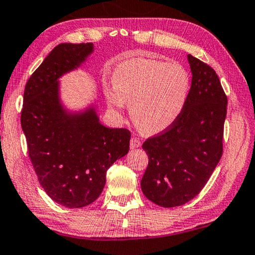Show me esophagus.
<instances>
[{
    "label": "esophagus",
    "instance_id": "1",
    "mask_svg": "<svg viewBox=\"0 0 255 255\" xmlns=\"http://www.w3.org/2000/svg\"><path fill=\"white\" fill-rule=\"evenodd\" d=\"M140 140L137 137H131L130 139V147L131 149H136V147H139L140 146Z\"/></svg>",
    "mask_w": 255,
    "mask_h": 255
}]
</instances>
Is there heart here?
<instances>
[{"label": "heart", "mask_w": 255, "mask_h": 255, "mask_svg": "<svg viewBox=\"0 0 255 255\" xmlns=\"http://www.w3.org/2000/svg\"><path fill=\"white\" fill-rule=\"evenodd\" d=\"M113 88L105 89L108 104L121 112L130 105V117L139 130L157 134L175 123L187 102L190 78L177 63L135 57L118 64Z\"/></svg>", "instance_id": "b5f03b06"}]
</instances>
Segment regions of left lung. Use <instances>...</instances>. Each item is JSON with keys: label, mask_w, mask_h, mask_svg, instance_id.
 Instances as JSON below:
<instances>
[{"label": "left lung", "mask_w": 255, "mask_h": 255, "mask_svg": "<svg viewBox=\"0 0 255 255\" xmlns=\"http://www.w3.org/2000/svg\"><path fill=\"white\" fill-rule=\"evenodd\" d=\"M188 60L192 81L180 117L142 145L149 165L140 188L161 207L181 206L195 198L222 157L227 96L210 65L192 55Z\"/></svg>", "instance_id": "8db88e82"}]
</instances>
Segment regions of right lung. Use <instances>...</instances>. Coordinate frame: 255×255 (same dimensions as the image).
<instances>
[{
  "label": "right lung",
  "mask_w": 255,
  "mask_h": 255,
  "mask_svg": "<svg viewBox=\"0 0 255 255\" xmlns=\"http://www.w3.org/2000/svg\"><path fill=\"white\" fill-rule=\"evenodd\" d=\"M93 43H60L30 75L24 91L21 128L37 180L57 204L81 208L103 191L106 172L129 151L130 131L100 123L95 106L64 108L59 78L77 70Z\"/></svg>",
  "instance_id": "right-lung-1"
}]
</instances>
